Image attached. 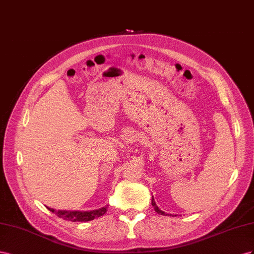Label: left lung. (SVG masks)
I'll return each mask as SVG.
<instances>
[{"mask_svg":"<svg viewBox=\"0 0 254 254\" xmlns=\"http://www.w3.org/2000/svg\"><path fill=\"white\" fill-rule=\"evenodd\" d=\"M152 205H153V207H154V209H155V212L157 213V214H159V215H164V216H177V215H172V214H167V213H165V212H163V211H161V208H159L157 205H156V203H155V201H154V198L152 197Z\"/></svg>","mask_w":254,"mask_h":254,"instance_id":"left-lung-1","label":"left lung"}]
</instances>
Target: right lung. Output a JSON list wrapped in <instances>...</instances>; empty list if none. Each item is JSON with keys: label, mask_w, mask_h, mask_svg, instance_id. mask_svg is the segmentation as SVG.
Segmentation results:
<instances>
[{"label": "right lung", "mask_w": 254, "mask_h": 254, "mask_svg": "<svg viewBox=\"0 0 254 254\" xmlns=\"http://www.w3.org/2000/svg\"><path fill=\"white\" fill-rule=\"evenodd\" d=\"M48 208L52 213H55L57 216L60 217V218L70 220L73 222L93 220V219L98 218V217L103 216L107 211L106 206L101 207L99 209H93V211H86V212L85 211L84 212H81V211H56V209H54V208H50V207H48Z\"/></svg>", "instance_id": "right-lung-1"}]
</instances>
